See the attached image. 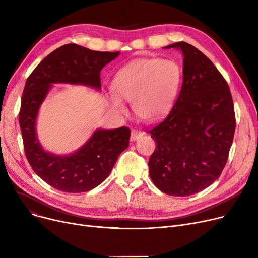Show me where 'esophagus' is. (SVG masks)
<instances>
[{"label": "esophagus", "mask_w": 258, "mask_h": 258, "mask_svg": "<svg viewBox=\"0 0 258 258\" xmlns=\"http://www.w3.org/2000/svg\"><path fill=\"white\" fill-rule=\"evenodd\" d=\"M144 133L142 132V131H140V130H132V134H131V140L132 141H135V140H137V139H139L142 135H143Z\"/></svg>", "instance_id": "1"}]
</instances>
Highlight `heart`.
<instances>
[{"mask_svg": "<svg viewBox=\"0 0 258 258\" xmlns=\"http://www.w3.org/2000/svg\"><path fill=\"white\" fill-rule=\"evenodd\" d=\"M181 80L182 70L175 61L139 58L118 71L112 90L118 98L133 101L134 111L141 119L156 121L170 111ZM118 98H112L111 104L116 112L124 113L125 107Z\"/></svg>", "mask_w": 258, "mask_h": 258, "instance_id": "heart-1", "label": "heart"}]
</instances>
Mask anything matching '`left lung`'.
I'll return each mask as SVG.
<instances>
[{"label":"left lung","mask_w":258,"mask_h":258,"mask_svg":"<svg viewBox=\"0 0 258 258\" xmlns=\"http://www.w3.org/2000/svg\"><path fill=\"white\" fill-rule=\"evenodd\" d=\"M183 83L169 114L148 130L157 142L148 161L150 175L162 192L187 197L218 179L229 157L235 113L228 83L212 61L185 42Z\"/></svg>","instance_id":"obj_1"}]
</instances>
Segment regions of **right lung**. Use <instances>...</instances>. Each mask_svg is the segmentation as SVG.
<instances>
[{
    "mask_svg": "<svg viewBox=\"0 0 258 258\" xmlns=\"http://www.w3.org/2000/svg\"><path fill=\"white\" fill-rule=\"evenodd\" d=\"M119 52L89 50L67 44L51 52L26 80L19 114L27 160L38 177L63 192H86L101 184L110 174L119 155L126 150L131 130H98L76 153L58 157L44 152L35 134L39 105L55 83L83 84L100 89L102 68Z\"/></svg>",
    "mask_w": 258,
    "mask_h": 258,
    "instance_id": "obj_1",
    "label": "right lung"
}]
</instances>
